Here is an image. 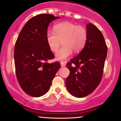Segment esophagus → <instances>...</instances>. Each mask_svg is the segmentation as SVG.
<instances>
[{"instance_id":"34e87169","label":"esophagus","mask_w":121,"mask_h":121,"mask_svg":"<svg viewBox=\"0 0 121 121\" xmlns=\"http://www.w3.org/2000/svg\"><path fill=\"white\" fill-rule=\"evenodd\" d=\"M61 67H65V64L63 63V62H61Z\"/></svg>"}]
</instances>
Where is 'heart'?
Returning <instances> with one entry per match:
<instances>
[{"mask_svg":"<svg viewBox=\"0 0 121 121\" xmlns=\"http://www.w3.org/2000/svg\"><path fill=\"white\" fill-rule=\"evenodd\" d=\"M54 31L48 30L46 34L48 45L53 52H56L61 43L63 45L56 54V58L65 61L75 52L84 48L87 38V32L84 27L69 22H63L54 26Z\"/></svg>","mask_w":121,"mask_h":121,"instance_id":"obj_1","label":"heart"}]
</instances>
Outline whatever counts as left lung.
Returning <instances> with one entry per match:
<instances>
[{
	"instance_id": "8db88e82",
	"label": "left lung",
	"mask_w": 121,
	"mask_h": 121,
	"mask_svg": "<svg viewBox=\"0 0 121 121\" xmlns=\"http://www.w3.org/2000/svg\"><path fill=\"white\" fill-rule=\"evenodd\" d=\"M87 32L83 49L67 65L70 73L66 79V87L70 94L76 98L87 96L98 87L107 57V47L101 31L89 23L87 24Z\"/></svg>"
}]
</instances>
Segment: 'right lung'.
<instances>
[{
    "instance_id": "1",
    "label": "right lung",
    "mask_w": 121,
    "mask_h": 121,
    "mask_svg": "<svg viewBox=\"0 0 121 121\" xmlns=\"http://www.w3.org/2000/svg\"><path fill=\"white\" fill-rule=\"evenodd\" d=\"M60 18L46 14L32 17L16 41L14 61L17 80L22 90L33 97H39L48 91L60 68L58 62H47L54 58V54L46 39L49 23Z\"/></svg>"
}]
</instances>
